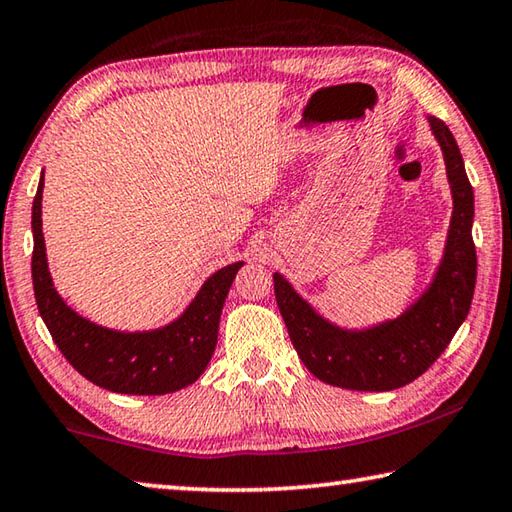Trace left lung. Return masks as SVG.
<instances>
[{
  "mask_svg": "<svg viewBox=\"0 0 512 512\" xmlns=\"http://www.w3.org/2000/svg\"><path fill=\"white\" fill-rule=\"evenodd\" d=\"M429 126L443 149L454 212L433 282L400 318L368 329H343L316 314L280 273L273 275L275 300L293 348L325 384L350 391H395L411 384L445 352L470 311L476 282L474 192L452 131L436 117H429Z\"/></svg>",
  "mask_w": 512,
  "mask_h": 512,
  "instance_id": "obj_1",
  "label": "left lung"
}]
</instances>
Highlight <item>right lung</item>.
Here are the masks:
<instances>
[{"mask_svg":"<svg viewBox=\"0 0 512 512\" xmlns=\"http://www.w3.org/2000/svg\"><path fill=\"white\" fill-rule=\"evenodd\" d=\"M42 187L45 178L33 198L31 275L38 311L63 357L85 379L112 393L167 395L194 384L212 359L223 302L244 262L207 277L189 307L169 325L149 332L101 327L76 314L51 282L42 237Z\"/></svg>","mask_w":512,"mask_h":512,"instance_id":"add662e5","label":"right lung"}]
</instances>
